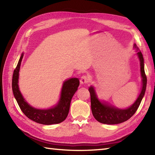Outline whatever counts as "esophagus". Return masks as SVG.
I'll list each match as a JSON object with an SVG mask.
<instances>
[{
  "mask_svg": "<svg viewBox=\"0 0 155 155\" xmlns=\"http://www.w3.org/2000/svg\"><path fill=\"white\" fill-rule=\"evenodd\" d=\"M89 81H90V78L88 77V76L83 75L81 78L80 82L81 84H87L88 83H89Z\"/></svg>",
  "mask_w": 155,
  "mask_h": 155,
  "instance_id": "obj_1",
  "label": "esophagus"
}]
</instances>
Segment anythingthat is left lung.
Here are the masks:
<instances>
[{
	"label": "left lung",
	"instance_id": "8db88e82",
	"mask_svg": "<svg viewBox=\"0 0 155 155\" xmlns=\"http://www.w3.org/2000/svg\"><path fill=\"white\" fill-rule=\"evenodd\" d=\"M134 47L136 48L137 51L138 52L137 55L140 61L143 87L140 94L133 104L131 105L128 108H126V109H119V108L114 107L107 103H101L98 99L93 87H91L88 88V91H89L91 94L92 113H93L95 119L101 123L116 124L123 123V122L129 119L136 113L144 97V93H145L147 80V76L145 74V72H144V58L140 51L139 48L137 47L136 45H134Z\"/></svg>",
	"mask_w": 155,
	"mask_h": 155
}]
</instances>
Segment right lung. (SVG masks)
Instances as JSON below:
<instances>
[{
  "instance_id": "1",
  "label": "right lung",
  "mask_w": 155,
  "mask_h": 155,
  "mask_svg": "<svg viewBox=\"0 0 155 155\" xmlns=\"http://www.w3.org/2000/svg\"><path fill=\"white\" fill-rule=\"evenodd\" d=\"M23 53L13 72L12 81L13 94L22 113L31 120L42 124H58L64 121L68 116L72 98L79 86V80L77 78H72L64 82L60 101L55 107L45 110L33 108L26 102L18 88V73Z\"/></svg>"
}]
</instances>
